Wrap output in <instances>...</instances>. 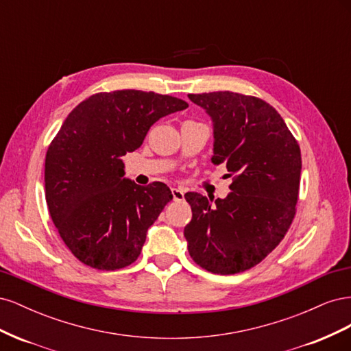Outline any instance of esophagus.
<instances>
[{
	"label": "esophagus",
	"instance_id": "esophagus-1",
	"mask_svg": "<svg viewBox=\"0 0 351 351\" xmlns=\"http://www.w3.org/2000/svg\"><path fill=\"white\" fill-rule=\"evenodd\" d=\"M171 195H173V199H174L176 202H182V200L184 199V192H183L182 189L173 187V189H171Z\"/></svg>",
	"mask_w": 351,
	"mask_h": 351
}]
</instances>
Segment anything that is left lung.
Here are the masks:
<instances>
[{
	"mask_svg": "<svg viewBox=\"0 0 351 351\" xmlns=\"http://www.w3.org/2000/svg\"><path fill=\"white\" fill-rule=\"evenodd\" d=\"M214 121V164L232 176L231 193L217 199L189 192L192 221L184 227L192 259L212 274L247 271L278 246L295 215L302 154L272 105L222 90L190 93ZM214 199V197H212Z\"/></svg>",
	"mask_w": 351,
	"mask_h": 351,
	"instance_id": "1",
	"label": "left lung"
}]
</instances>
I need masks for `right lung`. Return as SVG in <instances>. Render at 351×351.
Listing matches in <instances>:
<instances>
[{
    "label": "right lung",
    "instance_id": "obj_1",
    "mask_svg": "<svg viewBox=\"0 0 351 351\" xmlns=\"http://www.w3.org/2000/svg\"><path fill=\"white\" fill-rule=\"evenodd\" d=\"M187 107L155 92H99L62 123L45 156V197L60 237L82 263L115 271L139 258L147 228L173 195L161 182L142 187L123 178L121 156L161 117Z\"/></svg>",
    "mask_w": 351,
    "mask_h": 351
}]
</instances>
